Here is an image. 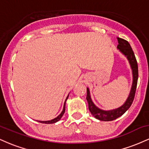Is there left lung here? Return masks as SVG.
<instances>
[{
    "instance_id": "1",
    "label": "left lung",
    "mask_w": 149,
    "mask_h": 149,
    "mask_svg": "<svg viewBox=\"0 0 149 149\" xmlns=\"http://www.w3.org/2000/svg\"><path fill=\"white\" fill-rule=\"evenodd\" d=\"M118 41V45L117 46V48L119 51L124 54L127 57V60L129 61L130 64L132 71V85L130 90V92L128 96L127 100L125 101L123 105L121 106L118 109H113L110 111H104L102 109H99L98 107L95 105V104L92 102L91 97H90V93L89 88H87V97L86 100L88 102V108L90 111L91 112L92 115L97 119L102 121H111L113 120L123 114H124L128 110L130 106L132 104L133 100H134L135 92H136V85H137L138 80V65L137 61H136V57H135L134 52L132 49L130 45L127 40L124 39L120 38H117Z\"/></svg>"
}]
</instances>
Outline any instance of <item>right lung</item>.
<instances>
[{"instance_id":"obj_1","label":"right lung","mask_w":149,"mask_h":149,"mask_svg":"<svg viewBox=\"0 0 149 149\" xmlns=\"http://www.w3.org/2000/svg\"><path fill=\"white\" fill-rule=\"evenodd\" d=\"M68 97H69V95H68L67 97H66V100H65V102H64V107H63V110H62V111H61V113L59 114V115L58 116L57 118H54V119L51 120H47V121L37 120V121H38L39 123H45V124H52V123H57V121H59V120L61 119V118L62 117V116L64 115V112H65V104H66V100H67Z\"/></svg>"}]
</instances>
